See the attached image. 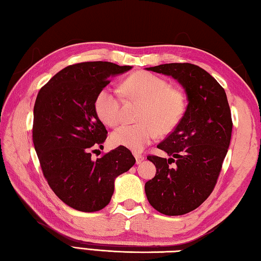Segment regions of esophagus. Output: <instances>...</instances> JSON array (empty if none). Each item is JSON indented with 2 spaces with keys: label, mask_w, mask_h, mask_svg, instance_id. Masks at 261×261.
Returning <instances> with one entry per match:
<instances>
[{
  "label": "esophagus",
  "mask_w": 261,
  "mask_h": 261,
  "mask_svg": "<svg viewBox=\"0 0 261 261\" xmlns=\"http://www.w3.org/2000/svg\"><path fill=\"white\" fill-rule=\"evenodd\" d=\"M134 156L136 159V164H141V162L144 160V155L139 153V152H134Z\"/></svg>",
  "instance_id": "34e87169"
}]
</instances>
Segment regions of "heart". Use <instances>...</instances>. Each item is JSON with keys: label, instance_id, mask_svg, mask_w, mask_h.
<instances>
[{"label": "heart", "instance_id": "b5f03b06", "mask_svg": "<svg viewBox=\"0 0 261 261\" xmlns=\"http://www.w3.org/2000/svg\"><path fill=\"white\" fill-rule=\"evenodd\" d=\"M124 94L130 100L142 102L137 114L139 122L121 125L110 135L112 145L141 151L160 134H168L179 124L185 111L181 92L170 87L165 80L147 71H137L127 77L121 85ZM94 109L101 121L116 126L121 119L119 97L111 87L97 92Z\"/></svg>", "mask_w": 261, "mask_h": 261}]
</instances>
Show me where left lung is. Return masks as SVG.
<instances>
[{
	"label": "left lung",
	"instance_id": "8db88e82",
	"mask_svg": "<svg viewBox=\"0 0 261 261\" xmlns=\"http://www.w3.org/2000/svg\"><path fill=\"white\" fill-rule=\"evenodd\" d=\"M146 70L175 78L188 95L179 124L158 144L170 158L147 155L156 173L145 183L152 207L180 216L198 208L214 191L232 136V115L224 88L199 66L166 63Z\"/></svg>",
	"mask_w": 261,
	"mask_h": 261
}]
</instances>
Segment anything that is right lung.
I'll list each match as a JSON object with an SVG mask.
<instances>
[{"instance_id": "obj_1", "label": "right lung", "mask_w": 261, "mask_h": 261, "mask_svg": "<svg viewBox=\"0 0 261 261\" xmlns=\"http://www.w3.org/2000/svg\"><path fill=\"white\" fill-rule=\"evenodd\" d=\"M129 69L107 61L76 63L54 75L37 94L33 142L43 175L58 198L76 210L105 208L116 177L135 164L124 146L92 159L108 134L94 109L95 96L110 77Z\"/></svg>"}]
</instances>
